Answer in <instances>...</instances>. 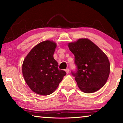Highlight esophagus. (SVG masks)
Listing matches in <instances>:
<instances>
[{"label":"esophagus","instance_id":"34e87169","mask_svg":"<svg viewBox=\"0 0 123 123\" xmlns=\"http://www.w3.org/2000/svg\"><path fill=\"white\" fill-rule=\"evenodd\" d=\"M65 72H66L67 74L69 73V69H65Z\"/></svg>","mask_w":123,"mask_h":123}]
</instances>
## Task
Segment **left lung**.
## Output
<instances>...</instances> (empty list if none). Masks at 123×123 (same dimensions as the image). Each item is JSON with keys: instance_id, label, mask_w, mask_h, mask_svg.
<instances>
[{"instance_id": "8db88e82", "label": "left lung", "mask_w": 123, "mask_h": 123, "mask_svg": "<svg viewBox=\"0 0 123 123\" xmlns=\"http://www.w3.org/2000/svg\"><path fill=\"white\" fill-rule=\"evenodd\" d=\"M70 51L75 56L78 67L75 76L79 88L83 92L92 93L102 88L109 78L110 64L106 55L88 38H79L68 43Z\"/></svg>"}]
</instances>
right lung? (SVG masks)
Here are the masks:
<instances>
[{
  "mask_svg": "<svg viewBox=\"0 0 123 123\" xmlns=\"http://www.w3.org/2000/svg\"><path fill=\"white\" fill-rule=\"evenodd\" d=\"M56 46L53 41L41 42L31 50L23 62L24 80L37 94L53 93L66 75L65 71L59 69V64L54 58Z\"/></svg>",
  "mask_w": 123,
  "mask_h": 123,
  "instance_id": "obj_1",
  "label": "right lung"
}]
</instances>
